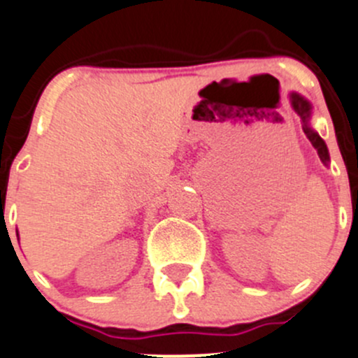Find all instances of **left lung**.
I'll use <instances>...</instances> for the list:
<instances>
[{"mask_svg":"<svg viewBox=\"0 0 358 358\" xmlns=\"http://www.w3.org/2000/svg\"><path fill=\"white\" fill-rule=\"evenodd\" d=\"M290 103H292V108L296 110L297 115H299L301 119H303V124H304L303 129H304V133H306L308 140L311 141V145H313V147H315V150L318 152V157H320V161L324 162L325 166H327L329 161H331V159H329L327 145H325V141L322 140L320 136H318V133H315V131L310 127L311 105L306 101V99L303 98V96L296 94V92H292V94H290Z\"/></svg>","mask_w":358,"mask_h":358,"instance_id":"obj_1","label":"left lung"}]
</instances>
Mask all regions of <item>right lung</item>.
Instances as JSON below:
<instances>
[{"instance_id": "1", "label": "right lung", "mask_w": 358, "mask_h": 358, "mask_svg": "<svg viewBox=\"0 0 358 358\" xmlns=\"http://www.w3.org/2000/svg\"><path fill=\"white\" fill-rule=\"evenodd\" d=\"M17 238H19V234H17Z\"/></svg>"}]
</instances>
